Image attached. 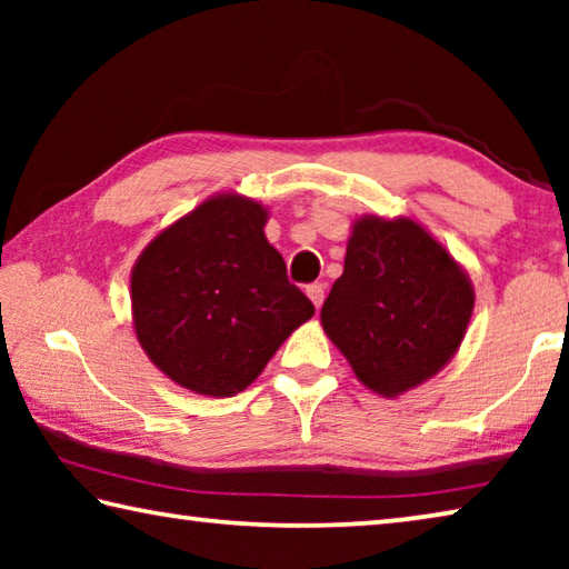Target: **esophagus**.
<instances>
[{"label":"esophagus","mask_w":569,"mask_h":569,"mask_svg":"<svg viewBox=\"0 0 569 569\" xmlns=\"http://www.w3.org/2000/svg\"><path fill=\"white\" fill-rule=\"evenodd\" d=\"M323 293H326V283H311V286H306V296L311 298V303H313L316 308H321Z\"/></svg>","instance_id":"obj_1"}]
</instances>
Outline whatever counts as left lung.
Wrapping results in <instances>:
<instances>
[{
	"label": "left lung",
	"instance_id": "8db88e82",
	"mask_svg": "<svg viewBox=\"0 0 569 569\" xmlns=\"http://www.w3.org/2000/svg\"><path fill=\"white\" fill-rule=\"evenodd\" d=\"M471 311L475 286L427 228L411 218L361 216L321 326L366 389L397 399L451 361Z\"/></svg>",
	"mask_w": 569,
	"mask_h": 569
}]
</instances>
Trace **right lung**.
Wrapping results in <instances>:
<instances>
[{
    "instance_id": "obj_1",
    "label": "right lung",
    "mask_w": 569,
    "mask_h": 569,
    "mask_svg": "<svg viewBox=\"0 0 569 569\" xmlns=\"http://www.w3.org/2000/svg\"><path fill=\"white\" fill-rule=\"evenodd\" d=\"M266 223L258 200L218 192L160 230L134 261V336L178 387L233 397L313 316V303L288 283Z\"/></svg>"
}]
</instances>
